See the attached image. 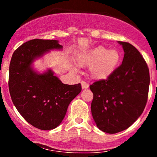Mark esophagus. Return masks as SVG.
<instances>
[{
    "label": "esophagus",
    "instance_id": "34e87169",
    "mask_svg": "<svg viewBox=\"0 0 157 157\" xmlns=\"http://www.w3.org/2000/svg\"><path fill=\"white\" fill-rule=\"evenodd\" d=\"M81 86H82V89H88V88L89 87V83H87V82H86V81H82V82H81Z\"/></svg>",
    "mask_w": 157,
    "mask_h": 157
}]
</instances>
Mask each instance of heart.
Here are the masks:
<instances>
[{
    "label": "heart",
    "mask_w": 157,
    "mask_h": 157,
    "mask_svg": "<svg viewBox=\"0 0 157 157\" xmlns=\"http://www.w3.org/2000/svg\"><path fill=\"white\" fill-rule=\"evenodd\" d=\"M120 61V55L117 50H109L104 46H97L80 54L77 58L80 66H90V75L96 80L108 78L115 71Z\"/></svg>",
    "instance_id": "heart-1"
}]
</instances>
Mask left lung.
I'll return each instance as SVG.
<instances>
[{"label":"left lung","instance_id":"left-lung-1","mask_svg":"<svg viewBox=\"0 0 157 157\" xmlns=\"http://www.w3.org/2000/svg\"><path fill=\"white\" fill-rule=\"evenodd\" d=\"M123 48L122 64L106 80L90 85L91 109L99 129L116 134L130 127L143 112L148 97L147 65L133 45L118 41Z\"/></svg>","mask_w":157,"mask_h":157}]
</instances>
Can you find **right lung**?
Here are the masks:
<instances>
[{
	"mask_svg": "<svg viewBox=\"0 0 157 157\" xmlns=\"http://www.w3.org/2000/svg\"><path fill=\"white\" fill-rule=\"evenodd\" d=\"M62 48L56 40H31L14 52L10 61L9 89L13 104L29 123L40 130L60 125L82 89L80 83L63 84L51 70L40 75L32 67L35 59Z\"/></svg>",
	"mask_w": 157,
	"mask_h": 157,
	"instance_id": "add662e5",
	"label": "right lung"
}]
</instances>
